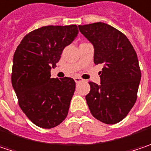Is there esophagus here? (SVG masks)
<instances>
[{
	"mask_svg": "<svg viewBox=\"0 0 151 151\" xmlns=\"http://www.w3.org/2000/svg\"><path fill=\"white\" fill-rule=\"evenodd\" d=\"M74 80H75V81H76V83H79V82H81V81H82V79L80 78V77H75Z\"/></svg>",
	"mask_w": 151,
	"mask_h": 151,
	"instance_id": "34e87169",
	"label": "esophagus"
}]
</instances>
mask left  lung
<instances>
[{"mask_svg":"<svg viewBox=\"0 0 151 151\" xmlns=\"http://www.w3.org/2000/svg\"><path fill=\"white\" fill-rule=\"evenodd\" d=\"M78 27L94 47V64H104L100 85L89 82L87 105L97 120L116 124L127 116L137 99L141 80L137 53L127 36L107 24Z\"/></svg>","mask_w":151,"mask_h":151,"instance_id":"8db88e82","label":"left lung"}]
</instances>
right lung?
I'll list each match as a JSON object with an SVG mask.
<instances>
[{"mask_svg":"<svg viewBox=\"0 0 151 151\" xmlns=\"http://www.w3.org/2000/svg\"><path fill=\"white\" fill-rule=\"evenodd\" d=\"M77 35L76 24L42 27L27 34L15 51L12 87L23 112L40 127H55L68 115L76 82L51 78L50 71Z\"/></svg>","mask_w":151,"mask_h":151,"instance_id":"right-lung-1","label":"right lung"}]
</instances>
